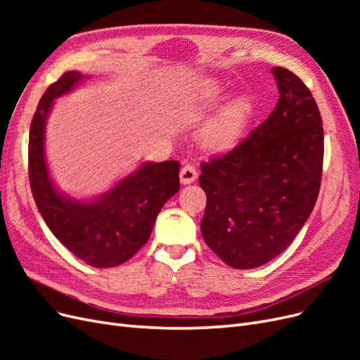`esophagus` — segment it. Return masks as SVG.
Returning <instances> with one entry per match:
<instances>
[{
	"label": "esophagus",
	"instance_id": "1",
	"mask_svg": "<svg viewBox=\"0 0 360 360\" xmlns=\"http://www.w3.org/2000/svg\"><path fill=\"white\" fill-rule=\"evenodd\" d=\"M197 177H198V171L192 165H184L180 171V181L183 184L193 183L195 180H197Z\"/></svg>",
	"mask_w": 360,
	"mask_h": 360
}]
</instances>
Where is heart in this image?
Segmentation results:
<instances>
[{"label": "heart", "mask_w": 360, "mask_h": 360, "mask_svg": "<svg viewBox=\"0 0 360 360\" xmlns=\"http://www.w3.org/2000/svg\"><path fill=\"white\" fill-rule=\"evenodd\" d=\"M226 96L225 86L217 81H207L198 89V99L204 106L219 103ZM252 114V102L249 97H237L226 103L201 130V144L204 148L228 151L236 147L245 135V130Z\"/></svg>", "instance_id": "obj_1"}]
</instances>
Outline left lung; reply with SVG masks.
Returning a JSON list of instances; mask_svg holds the SVG:
<instances>
[{
  "label": "left lung",
  "instance_id": "obj_1",
  "mask_svg": "<svg viewBox=\"0 0 360 360\" xmlns=\"http://www.w3.org/2000/svg\"><path fill=\"white\" fill-rule=\"evenodd\" d=\"M271 72L279 91L275 110L233 150L201 163L204 242L234 269L259 267L285 250L320 192L319 106L299 76L284 68Z\"/></svg>",
  "mask_w": 360,
  "mask_h": 360
}]
</instances>
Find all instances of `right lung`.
Segmentation results:
<instances>
[{"label": "right lung", "instance_id": "add662e5", "mask_svg": "<svg viewBox=\"0 0 360 360\" xmlns=\"http://www.w3.org/2000/svg\"><path fill=\"white\" fill-rule=\"evenodd\" d=\"M84 78L76 70L63 73L41 96L30 127L28 174L32 197L52 234L89 266L106 269L126 263L147 243L163 204L180 189V163L146 162L89 202L60 193L45 159V124L53 101Z\"/></svg>", "mask_w": 360, "mask_h": 360}]
</instances>
